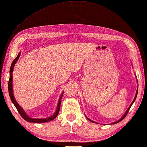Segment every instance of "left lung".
<instances>
[{"label":"left lung","mask_w":147,"mask_h":147,"mask_svg":"<svg viewBox=\"0 0 147 147\" xmlns=\"http://www.w3.org/2000/svg\"><path fill=\"white\" fill-rule=\"evenodd\" d=\"M137 94H138V90H137V91H136V95H135V98H134V101H133V102H132V103H131V105L130 106H129V107L128 108V110H127V111H126V113H125V115H123V117H122V118L120 119V120H118V121H116V122H114V123H113L112 124H115V123H119V122H120L121 120H123V119L126 117V116H127V114H128V111H129V109H130V108H131V105H133V103H134V101H135V100H136V96H137ZM87 119H88V120H89V121H91V122H93V123H96V122H94V121H92V120H90V119L89 118H87Z\"/></svg>","instance_id":"8db88e82"}]
</instances>
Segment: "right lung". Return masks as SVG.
I'll return each instance as SVG.
<instances>
[{
    "label": "right lung",
    "instance_id": "1",
    "mask_svg": "<svg viewBox=\"0 0 147 147\" xmlns=\"http://www.w3.org/2000/svg\"><path fill=\"white\" fill-rule=\"evenodd\" d=\"M20 53H19L18 56H17V57L16 59L13 60V61L12 62L11 66V69H10V77H9V83H8V88H9V96L11 100L12 101V102L13 103V104L14 105V106L16 107V109L18 110V112L19 113V114L20 115V116L24 119V120L28 122H31V123H45V122H48L50 121L53 120L54 118H56V117L57 116L58 113L59 112V110H60V107H61V98H62L63 94H61V96L59 98V103H58L57 105V110L53 116L49 117V118H41V119H37V118H31L27 116L26 113L24 112L22 109L21 108V107H20L19 105V104L17 103V101H16L14 97H13V90H12V72L13 70V67H14V66L16 63H17V61H18L19 58L20 57Z\"/></svg>",
    "mask_w": 147,
    "mask_h": 147
}]
</instances>
